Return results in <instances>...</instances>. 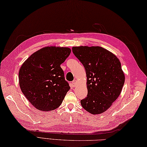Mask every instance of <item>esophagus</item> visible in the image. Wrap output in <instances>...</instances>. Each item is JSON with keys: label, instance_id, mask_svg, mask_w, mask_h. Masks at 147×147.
<instances>
[{"label": "esophagus", "instance_id": "34e87169", "mask_svg": "<svg viewBox=\"0 0 147 147\" xmlns=\"http://www.w3.org/2000/svg\"><path fill=\"white\" fill-rule=\"evenodd\" d=\"M76 83H77V81H76V80H73V82H72V84H73V87H74L76 86Z\"/></svg>", "mask_w": 147, "mask_h": 147}]
</instances>
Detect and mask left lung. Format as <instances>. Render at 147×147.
<instances>
[{"label": "left lung", "instance_id": "obj_1", "mask_svg": "<svg viewBox=\"0 0 147 147\" xmlns=\"http://www.w3.org/2000/svg\"><path fill=\"white\" fill-rule=\"evenodd\" d=\"M85 69L88 95L81 100L83 109L92 114L106 111L119 96L125 76L119 59L101 47L72 48Z\"/></svg>", "mask_w": 147, "mask_h": 147}]
</instances>
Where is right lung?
Returning <instances> with one entry per match:
<instances>
[{"instance_id":"add662e5","label":"right lung","mask_w":147,"mask_h":147,"mask_svg":"<svg viewBox=\"0 0 147 147\" xmlns=\"http://www.w3.org/2000/svg\"><path fill=\"white\" fill-rule=\"evenodd\" d=\"M71 49L46 47L30 56L19 71L22 92L38 110L58 108L70 89L61 64L70 55Z\"/></svg>"}]
</instances>
